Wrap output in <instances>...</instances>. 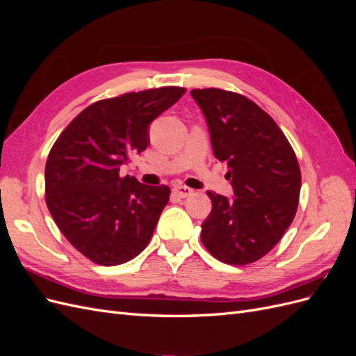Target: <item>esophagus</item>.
Wrapping results in <instances>:
<instances>
[{
	"instance_id": "34e87169",
	"label": "esophagus",
	"mask_w": 356,
	"mask_h": 356,
	"mask_svg": "<svg viewBox=\"0 0 356 356\" xmlns=\"http://www.w3.org/2000/svg\"><path fill=\"white\" fill-rule=\"evenodd\" d=\"M174 193H175L177 196H179V197H182V199H186V197H188V196L193 195V190L188 188V187H186V186H177V187H174Z\"/></svg>"
}]
</instances>
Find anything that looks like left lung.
I'll return each instance as SVG.
<instances>
[{
	"mask_svg": "<svg viewBox=\"0 0 356 356\" xmlns=\"http://www.w3.org/2000/svg\"><path fill=\"white\" fill-rule=\"evenodd\" d=\"M207 118L213 156L227 161L234 197L208 191L212 209L202 243L217 260L243 266L260 260L293 222L301 187L293 147L273 118L243 95L193 89Z\"/></svg>",
	"mask_w": 356,
	"mask_h": 356,
	"instance_id": "left-lung-1",
	"label": "left lung"
}]
</instances>
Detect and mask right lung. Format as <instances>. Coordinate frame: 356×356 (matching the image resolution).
<instances>
[{"instance_id": "obj_1", "label": "right lung", "mask_w": 356, "mask_h": 356, "mask_svg": "<svg viewBox=\"0 0 356 356\" xmlns=\"http://www.w3.org/2000/svg\"><path fill=\"white\" fill-rule=\"evenodd\" d=\"M184 88L166 86L89 105L53 144L46 163V203L68 242L101 266L127 263L152 241L168 186L120 177V168L149 144V123Z\"/></svg>"}]
</instances>
